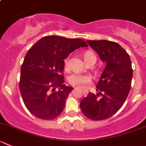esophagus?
Returning a JSON list of instances; mask_svg holds the SVG:
<instances>
[{"label": "esophagus", "mask_w": 146, "mask_h": 146, "mask_svg": "<svg viewBox=\"0 0 146 146\" xmlns=\"http://www.w3.org/2000/svg\"><path fill=\"white\" fill-rule=\"evenodd\" d=\"M88 93V90H83V93H84V94H86V93Z\"/></svg>", "instance_id": "obj_1"}]
</instances>
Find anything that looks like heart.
<instances>
[{
  "mask_svg": "<svg viewBox=\"0 0 146 146\" xmlns=\"http://www.w3.org/2000/svg\"><path fill=\"white\" fill-rule=\"evenodd\" d=\"M83 57H84V60L87 63V64L92 63V62L96 63V60H97L96 54L91 50H87V51L85 52ZM69 66H70V58L67 57L64 60L65 70H68L69 68ZM68 80V83L73 87L82 88L86 85L90 83L91 78H90V76H86V75L74 73V74H72L71 76H69Z\"/></svg>",
  "mask_w": 146,
  "mask_h": 146,
  "instance_id": "obj_1",
  "label": "heart"
}]
</instances>
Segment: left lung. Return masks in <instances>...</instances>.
<instances>
[{"label": "left lung", "instance_id": "obj_1", "mask_svg": "<svg viewBox=\"0 0 146 146\" xmlns=\"http://www.w3.org/2000/svg\"><path fill=\"white\" fill-rule=\"evenodd\" d=\"M87 42L106 66L96 84L98 93L89 92L80 101V107L89 119L101 121L116 113L124 104L131 88L133 72L129 55L118 43L106 40Z\"/></svg>", "mask_w": 146, "mask_h": 146}]
</instances>
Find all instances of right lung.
<instances>
[{
    "mask_svg": "<svg viewBox=\"0 0 146 146\" xmlns=\"http://www.w3.org/2000/svg\"><path fill=\"white\" fill-rule=\"evenodd\" d=\"M80 47H88L82 39L48 35L28 50L21 66L19 88L25 107L34 116L53 120L63 111L73 89L64 85V59Z\"/></svg>",
    "mask_w": 146,
    "mask_h": 146,
    "instance_id": "add662e5",
    "label": "right lung"
}]
</instances>
